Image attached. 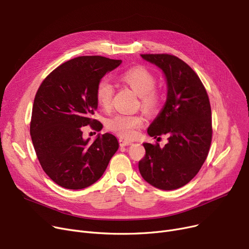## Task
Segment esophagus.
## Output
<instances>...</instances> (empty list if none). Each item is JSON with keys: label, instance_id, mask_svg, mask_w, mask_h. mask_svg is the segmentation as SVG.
<instances>
[{"label": "esophagus", "instance_id": "1", "mask_svg": "<svg viewBox=\"0 0 249 249\" xmlns=\"http://www.w3.org/2000/svg\"><path fill=\"white\" fill-rule=\"evenodd\" d=\"M119 144H120V146H128V145H131L132 144V142L131 141H128V140H125V139H122V138H120L119 139Z\"/></svg>", "mask_w": 249, "mask_h": 249}]
</instances>
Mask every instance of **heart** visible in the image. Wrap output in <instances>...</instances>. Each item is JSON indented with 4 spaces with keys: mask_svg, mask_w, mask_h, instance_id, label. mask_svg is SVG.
I'll return each mask as SVG.
<instances>
[{
    "mask_svg": "<svg viewBox=\"0 0 249 249\" xmlns=\"http://www.w3.org/2000/svg\"><path fill=\"white\" fill-rule=\"evenodd\" d=\"M119 79L128 85L140 97L141 106L147 112H154L160 104V94L154 88L155 76L146 68L135 67L123 72ZM114 95V89L110 83L103 79L96 87V100L103 108L110 107ZM140 115L118 114L107 121V128L122 138L132 139L137 135L138 128L143 124Z\"/></svg>",
    "mask_w": 249,
    "mask_h": 249,
    "instance_id": "b5f03b06",
    "label": "heart"
}]
</instances>
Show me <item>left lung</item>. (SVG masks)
Here are the masks:
<instances>
[{"mask_svg": "<svg viewBox=\"0 0 249 249\" xmlns=\"http://www.w3.org/2000/svg\"><path fill=\"white\" fill-rule=\"evenodd\" d=\"M167 85L166 102L148 127L150 137L167 134L168 143H143L146 154L138 167L143 179L162 190L187 184L203 165L210 148L212 127L208 95L199 77L179 58L168 54H146Z\"/></svg>", "mask_w": 249, "mask_h": 249, "instance_id": "8db88e82", "label": "left lung"}]
</instances>
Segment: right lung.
<instances>
[{"label": "right lung", "instance_id": "add662e5", "mask_svg": "<svg viewBox=\"0 0 249 249\" xmlns=\"http://www.w3.org/2000/svg\"><path fill=\"white\" fill-rule=\"evenodd\" d=\"M122 63L101 56L65 62L43 81L32 111L30 133L46 174L67 189L86 188L101 178L119 148L110 133L93 142L83 138L82 127L100 129L92 116L98 107L96 87Z\"/></svg>", "mask_w": 249, "mask_h": 249}]
</instances>
